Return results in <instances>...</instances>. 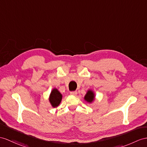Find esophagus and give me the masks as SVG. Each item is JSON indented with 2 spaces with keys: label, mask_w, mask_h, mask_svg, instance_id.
Returning <instances> with one entry per match:
<instances>
[{
  "label": "esophagus",
  "mask_w": 147,
  "mask_h": 147,
  "mask_svg": "<svg viewBox=\"0 0 147 147\" xmlns=\"http://www.w3.org/2000/svg\"><path fill=\"white\" fill-rule=\"evenodd\" d=\"M70 94L72 95H74L76 96L77 95V91H74V92H70Z\"/></svg>",
  "instance_id": "esophagus-1"
}]
</instances>
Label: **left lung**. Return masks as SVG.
I'll use <instances>...</instances> for the list:
<instances>
[{
    "label": "left lung",
    "mask_w": 147,
    "mask_h": 147,
    "mask_svg": "<svg viewBox=\"0 0 147 147\" xmlns=\"http://www.w3.org/2000/svg\"><path fill=\"white\" fill-rule=\"evenodd\" d=\"M84 98L87 103H93L95 99V94L94 92L92 90L89 89V90H87V93H86Z\"/></svg>",
    "instance_id": "left-lung-1"
}]
</instances>
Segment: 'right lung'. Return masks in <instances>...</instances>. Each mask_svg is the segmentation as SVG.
Instances as JSON below:
<instances>
[{
  "label": "right lung",
  "mask_w": 147,
  "mask_h": 147,
  "mask_svg": "<svg viewBox=\"0 0 147 147\" xmlns=\"http://www.w3.org/2000/svg\"><path fill=\"white\" fill-rule=\"evenodd\" d=\"M62 99V95L58 89L56 88H53L51 90V94L49 95V100L51 103V105L53 108H57L58 107Z\"/></svg>",
  "instance_id": "obj_1"
}]
</instances>
